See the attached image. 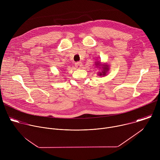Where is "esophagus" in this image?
<instances>
[{"instance_id":"esophagus-1","label":"esophagus","mask_w":160,"mask_h":160,"mask_svg":"<svg viewBox=\"0 0 160 160\" xmlns=\"http://www.w3.org/2000/svg\"><path fill=\"white\" fill-rule=\"evenodd\" d=\"M75 67L77 68H78V69H80V68H81L83 66L82 62H75Z\"/></svg>"}]
</instances>
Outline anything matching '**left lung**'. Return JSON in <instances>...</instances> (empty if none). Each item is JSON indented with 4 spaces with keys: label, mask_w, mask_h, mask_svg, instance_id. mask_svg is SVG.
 <instances>
[{
    "label": "left lung",
    "mask_w": 160,
    "mask_h": 160,
    "mask_svg": "<svg viewBox=\"0 0 160 160\" xmlns=\"http://www.w3.org/2000/svg\"><path fill=\"white\" fill-rule=\"evenodd\" d=\"M96 67H99V68H102L101 72L98 73V75L99 76H106L108 71L109 70V66L106 64H101V62H96Z\"/></svg>",
    "instance_id": "8db88e82"
}]
</instances>
